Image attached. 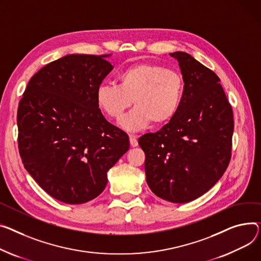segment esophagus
Returning <instances> with one entry per match:
<instances>
[{"label": "esophagus", "mask_w": 261, "mask_h": 261, "mask_svg": "<svg viewBox=\"0 0 261 261\" xmlns=\"http://www.w3.org/2000/svg\"><path fill=\"white\" fill-rule=\"evenodd\" d=\"M129 138H130V145H131V147H137V145H138L137 137L134 136V135H130Z\"/></svg>", "instance_id": "34e87169"}]
</instances>
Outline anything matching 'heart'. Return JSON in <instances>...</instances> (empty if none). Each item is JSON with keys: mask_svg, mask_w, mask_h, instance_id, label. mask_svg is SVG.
<instances>
[{"mask_svg": "<svg viewBox=\"0 0 261 261\" xmlns=\"http://www.w3.org/2000/svg\"><path fill=\"white\" fill-rule=\"evenodd\" d=\"M118 86L100 85L95 93L98 108L114 120H120L131 107L135 108L121 121L125 130L134 132L168 124L177 114L185 93L182 76L163 66L149 63L127 67L118 76Z\"/></svg>", "mask_w": 261, "mask_h": 261, "instance_id": "heart-1", "label": "heart"}]
</instances>
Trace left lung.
I'll list each match as a JSON object with an SVG mask.
<instances>
[{
	"instance_id": "8db88e82",
	"label": "left lung",
	"mask_w": 261,
	"mask_h": 261,
	"mask_svg": "<svg viewBox=\"0 0 261 261\" xmlns=\"http://www.w3.org/2000/svg\"><path fill=\"white\" fill-rule=\"evenodd\" d=\"M185 83L181 106L160 131L138 138L146 180L160 198L185 203L207 192L231 159L233 112L219 77L187 52L169 54Z\"/></svg>"
}]
</instances>
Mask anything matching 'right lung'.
<instances>
[{"instance_id": "add662e5", "label": "right lung", "mask_w": 261, "mask_h": 261, "mask_svg": "<svg viewBox=\"0 0 261 261\" xmlns=\"http://www.w3.org/2000/svg\"><path fill=\"white\" fill-rule=\"evenodd\" d=\"M111 55H68L29 81L17 109L19 150L25 169L54 198L80 204L97 197L108 171L130 147L110 124L95 93L113 69Z\"/></svg>"}]
</instances>
